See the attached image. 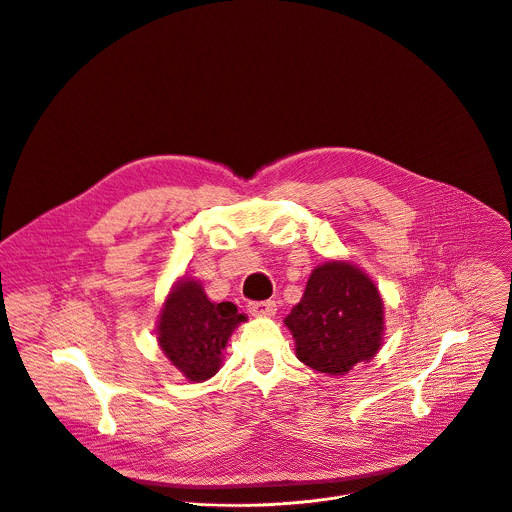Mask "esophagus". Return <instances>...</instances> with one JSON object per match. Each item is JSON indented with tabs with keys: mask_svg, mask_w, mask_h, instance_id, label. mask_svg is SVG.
I'll list each match as a JSON object with an SVG mask.
<instances>
[{
	"mask_svg": "<svg viewBox=\"0 0 512 512\" xmlns=\"http://www.w3.org/2000/svg\"><path fill=\"white\" fill-rule=\"evenodd\" d=\"M249 312L253 316H273L277 312L275 301H261V303H249L247 305Z\"/></svg>",
	"mask_w": 512,
	"mask_h": 512,
	"instance_id": "obj_1",
	"label": "esophagus"
}]
</instances>
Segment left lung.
Returning a JSON list of instances; mask_svg holds the SVG:
<instances>
[{
	"instance_id": "obj_1",
	"label": "left lung",
	"mask_w": 512,
	"mask_h": 512,
	"mask_svg": "<svg viewBox=\"0 0 512 512\" xmlns=\"http://www.w3.org/2000/svg\"><path fill=\"white\" fill-rule=\"evenodd\" d=\"M384 308L366 271L352 261L330 259L312 269L301 303L283 322L303 364L328 376H344L380 352Z\"/></svg>"
}]
</instances>
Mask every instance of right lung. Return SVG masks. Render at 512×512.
<instances>
[{"instance_id": "1", "label": "right lung", "mask_w": 512, "mask_h": 512, "mask_svg": "<svg viewBox=\"0 0 512 512\" xmlns=\"http://www.w3.org/2000/svg\"><path fill=\"white\" fill-rule=\"evenodd\" d=\"M229 301L211 303L200 281L180 277L156 320V340L170 364L192 384L215 376L233 330L245 322Z\"/></svg>"}]
</instances>
